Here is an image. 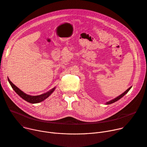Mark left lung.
I'll return each instance as SVG.
<instances>
[{
    "mask_svg": "<svg viewBox=\"0 0 147 147\" xmlns=\"http://www.w3.org/2000/svg\"><path fill=\"white\" fill-rule=\"evenodd\" d=\"M131 87H132V86L130 87L129 88V89H127V90H126L125 92H124L123 93H122L121 94H120V95L118 96V97H115V99H112V100H110V101H109V102H107L106 103V105H110V104H112V103H115V102H116V101H118V100H119L120 99H121L123 96H125L127 93H128V92H129V90L131 89Z\"/></svg>",
    "mask_w": 147,
    "mask_h": 147,
    "instance_id": "8db88e82",
    "label": "left lung"
}]
</instances>
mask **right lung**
<instances>
[{
  "mask_svg": "<svg viewBox=\"0 0 147 147\" xmlns=\"http://www.w3.org/2000/svg\"><path fill=\"white\" fill-rule=\"evenodd\" d=\"M8 81H9L10 84H11V87H12V89L14 90V91L19 96H20L21 98H22L24 100H25V101L30 103H38L42 102L43 100H44L45 99L48 98V97L53 93V92L55 89V87H54V88H53L52 89L49 90L48 92H47L45 93H44V94H42L40 95H38V96H31V95H29V94L25 93L21 90L19 89L18 87H17L14 84H13L12 83V82L9 80V78H8Z\"/></svg>",
  "mask_w": 147,
  "mask_h": 147,
  "instance_id": "obj_1",
  "label": "right lung"
}]
</instances>
